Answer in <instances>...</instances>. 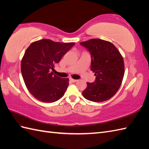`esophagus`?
<instances>
[{
	"mask_svg": "<svg viewBox=\"0 0 149 149\" xmlns=\"http://www.w3.org/2000/svg\"><path fill=\"white\" fill-rule=\"evenodd\" d=\"M70 81L72 82H77L78 81V80H76V79H70Z\"/></svg>",
	"mask_w": 149,
	"mask_h": 149,
	"instance_id": "obj_1",
	"label": "esophagus"
}]
</instances>
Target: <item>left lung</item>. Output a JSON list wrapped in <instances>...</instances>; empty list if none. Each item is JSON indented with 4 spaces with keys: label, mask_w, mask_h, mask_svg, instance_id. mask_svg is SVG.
<instances>
[{
    "label": "left lung",
    "mask_w": 149,
    "mask_h": 149,
    "mask_svg": "<svg viewBox=\"0 0 149 149\" xmlns=\"http://www.w3.org/2000/svg\"><path fill=\"white\" fill-rule=\"evenodd\" d=\"M91 55V70L96 80L87 82L82 92L86 100L102 102L111 98L119 89L125 73L123 56L113 43L101 39H91L80 43Z\"/></svg>",
    "instance_id": "1"
}]
</instances>
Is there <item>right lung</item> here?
<instances>
[{
	"label": "right lung",
	"mask_w": 149,
	"mask_h": 149,
	"mask_svg": "<svg viewBox=\"0 0 149 149\" xmlns=\"http://www.w3.org/2000/svg\"><path fill=\"white\" fill-rule=\"evenodd\" d=\"M75 43H59L43 39L33 42L22 57L21 69L26 87L38 100L53 102L62 97L69 84L51 70Z\"/></svg>",
	"instance_id": "1"
}]
</instances>
